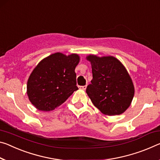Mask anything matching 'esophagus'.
I'll use <instances>...</instances> for the list:
<instances>
[{"label": "esophagus", "instance_id": "1", "mask_svg": "<svg viewBox=\"0 0 160 160\" xmlns=\"http://www.w3.org/2000/svg\"><path fill=\"white\" fill-rule=\"evenodd\" d=\"M80 88L81 90H85L86 88H87V85H84V86H80Z\"/></svg>", "mask_w": 160, "mask_h": 160}]
</instances>
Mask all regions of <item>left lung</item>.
<instances>
[{"mask_svg":"<svg viewBox=\"0 0 160 160\" xmlns=\"http://www.w3.org/2000/svg\"><path fill=\"white\" fill-rule=\"evenodd\" d=\"M92 66V80L86 92L93 105L107 115H120L130 107L135 88L125 66L113 56L86 57Z\"/></svg>","mask_w":160,"mask_h":160,"instance_id":"left-lung-1","label":"left lung"}]
</instances>
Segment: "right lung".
I'll return each mask as SVG.
<instances>
[{"label":"right lung","instance_id":"1","mask_svg":"<svg viewBox=\"0 0 160 160\" xmlns=\"http://www.w3.org/2000/svg\"><path fill=\"white\" fill-rule=\"evenodd\" d=\"M80 61L77 54L55 52L42 59L28 80L29 100L38 110L50 111L65 102L76 86L75 67Z\"/></svg>","mask_w":160,"mask_h":160}]
</instances>
